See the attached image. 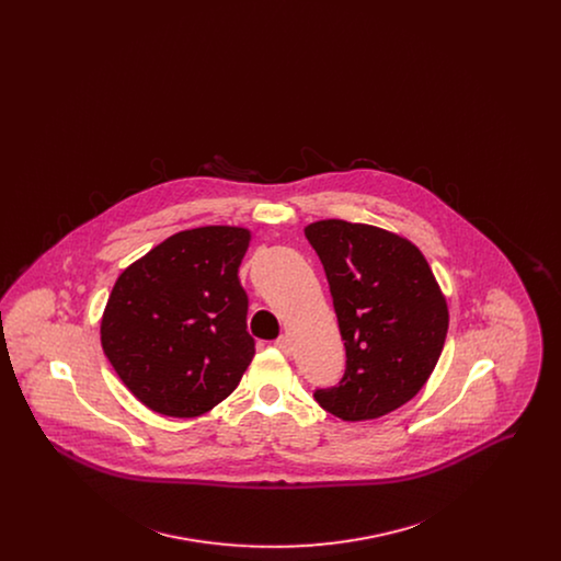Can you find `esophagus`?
<instances>
[{"label": "esophagus", "mask_w": 561, "mask_h": 561, "mask_svg": "<svg viewBox=\"0 0 561 561\" xmlns=\"http://www.w3.org/2000/svg\"><path fill=\"white\" fill-rule=\"evenodd\" d=\"M275 347L279 348L282 353H286V355H290L293 353V339L288 336V334H282L277 341H275Z\"/></svg>", "instance_id": "esophagus-1"}]
</instances>
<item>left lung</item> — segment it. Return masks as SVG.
I'll list each match as a JSON object with an SVG mask.
<instances>
[{"label":"left lung","mask_w":561,"mask_h":561,"mask_svg":"<svg viewBox=\"0 0 561 561\" xmlns=\"http://www.w3.org/2000/svg\"><path fill=\"white\" fill-rule=\"evenodd\" d=\"M325 271L347 370L318 389L343 421H373L412 400L433 373L448 334V302L423 252L387 229L339 218L305 227Z\"/></svg>","instance_id":"8db88e82"}]
</instances>
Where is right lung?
<instances>
[{"instance_id": "obj_1", "label": "right lung", "mask_w": 561, "mask_h": 561, "mask_svg": "<svg viewBox=\"0 0 561 561\" xmlns=\"http://www.w3.org/2000/svg\"><path fill=\"white\" fill-rule=\"evenodd\" d=\"M243 227L170 236L117 277L101 320L113 370L149 410L193 419L229 398L254 357L241 259Z\"/></svg>"}]
</instances>
